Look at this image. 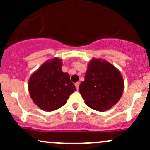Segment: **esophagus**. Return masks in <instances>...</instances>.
Segmentation results:
<instances>
[{"label": "esophagus", "mask_w": 150, "mask_h": 150, "mask_svg": "<svg viewBox=\"0 0 150 150\" xmlns=\"http://www.w3.org/2000/svg\"><path fill=\"white\" fill-rule=\"evenodd\" d=\"M75 86H76V89H79V83H75Z\"/></svg>", "instance_id": "obj_1"}]
</instances>
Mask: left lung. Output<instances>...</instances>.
<instances>
[{"label":"left lung","instance_id":"8db88e82","mask_svg":"<svg viewBox=\"0 0 150 150\" xmlns=\"http://www.w3.org/2000/svg\"><path fill=\"white\" fill-rule=\"evenodd\" d=\"M79 90L88 107L104 112L120 100L124 80L120 71L112 64L93 58L88 63L85 80L80 83Z\"/></svg>","mask_w":150,"mask_h":150}]
</instances>
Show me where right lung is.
Returning <instances> with one entry per match:
<instances>
[{"label":"right lung","instance_id":"add662e5","mask_svg":"<svg viewBox=\"0 0 150 150\" xmlns=\"http://www.w3.org/2000/svg\"><path fill=\"white\" fill-rule=\"evenodd\" d=\"M62 61L59 58L46 61L28 80L30 98L44 111H54L62 107L76 90L70 75L62 71Z\"/></svg>","mask_w":150,"mask_h":150}]
</instances>
